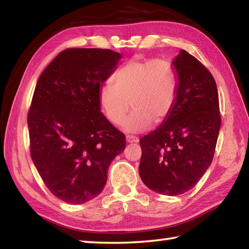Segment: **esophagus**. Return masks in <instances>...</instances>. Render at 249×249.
<instances>
[{"instance_id":"1","label":"esophagus","mask_w":249,"mask_h":249,"mask_svg":"<svg viewBox=\"0 0 249 249\" xmlns=\"http://www.w3.org/2000/svg\"><path fill=\"white\" fill-rule=\"evenodd\" d=\"M126 142L132 144V142H140V140H138V137L133 136V135H127V136H126Z\"/></svg>"}]
</instances>
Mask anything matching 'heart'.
I'll return each mask as SVG.
<instances>
[{"instance_id":"heart-1","label":"heart","mask_w":249,"mask_h":249,"mask_svg":"<svg viewBox=\"0 0 249 249\" xmlns=\"http://www.w3.org/2000/svg\"><path fill=\"white\" fill-rule=\"evenodd\" d=\"M113 81L100 88V107L112 124L120 125L132 105L133 112L123 123L125 132H142L154 121L161 123L175 107L178 78L165 59L129 60L114 73Z\"/></svg>"}]
</instances>
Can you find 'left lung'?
<instances>
[{"instance_id": "left-lung-1", "label": "left lung", "mask_w": 249, "mask_h": 249, "mask_svg": "<svg viewBox=\"0 0 249 249\" xmlns=\"http://www.w3.org/2000/svg\"><path fill=\"white\" fill-rule=\"evenodd\" d=\"M172 66L178 94L170 115L140 141V176L150 190L179 196L199 182L213 160L221 128L215 80L181 49Z\"/></svg>"}]
</instances>
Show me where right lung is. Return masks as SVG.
I'll use <instances>...</instances> for the list:
<instances>
[{"label": "right lung", "mask_w": 249, "mask_h": 249, "mask_svg": "<svg viewBox=\"0 0 249 249\" xmlns=\"http://www.w3.org/2000/svg\"><path fill=\"white\" fill-rule=\"evenodd\" d=\"M121 58L109 49H66L37 81L27 116L31 156L49 191L69 204L98 196L109 165L125 149V135L99 102Z\"/></svg>", "instance_id": "1"}]
</instances>
